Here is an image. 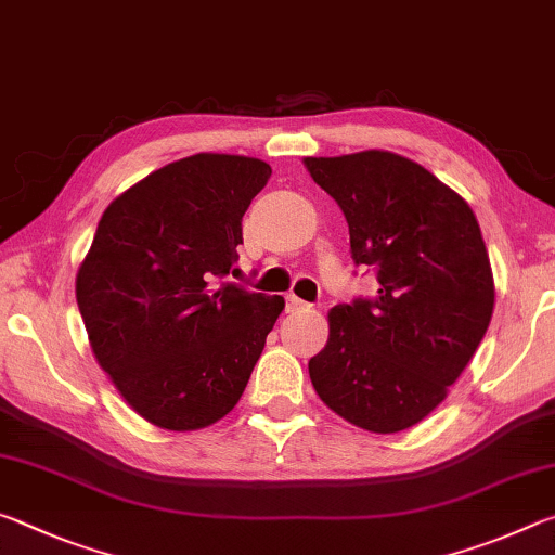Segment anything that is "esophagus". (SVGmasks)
<instances>
[{
    "label": "esophagus",
    "mask_w": 555,
    "mask_h": 555,
    "mask_svg": "<svg viewBox=\"0 0 555 555\" xmlns=\"http://www.w3.org/2000/svg\"><path fill=\"white\" fill-rule=\"evenodd\" d=\"M308 306L306 300H300V298H296V296H288L286 298V311H308Z\"/></svg>",
    "instance_id": "1"
}]
</instances>
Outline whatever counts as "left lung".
Returning a JSON list of instances; mask_svg holds the SVG:
<instances>
[{"label":"left lung","mask_w":555,"mask_h":555,"mask_svg":"<svg viewBox=\"0 0 555 555\" xmlns=\"http://www.w3.org/2000/svg\"><path fill=\"white\" fill-rule=\"evenodd\" d=\"M313 181L340 205L354 264L377 271V296L327 313L311 357L327 409L372 434L416 426L448 397L482 343L494 279L475 212L406 156H308Z\"/></svg>","instance_id":"8db88e82"}]
</instances>
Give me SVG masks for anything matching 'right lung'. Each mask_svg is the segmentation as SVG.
<instances>
[{
    "mask_svg": "<svg viewBox=\"0 0 555 555\" xmlns=\"http://www.w3.org/2000/svg\"><path fill=\"white\" fill-rule=\"evenodd\" d=\"M271 166L195 154L107 205L75 279L100 367L149 424L198 430L240 401L284 298L220 284Z\"/></svg>",
    "mask_w": 555,
    "mask_h": 555,
    "instance_id": "right-lung-1",
    "label": "right lung"
}]
</instances>
